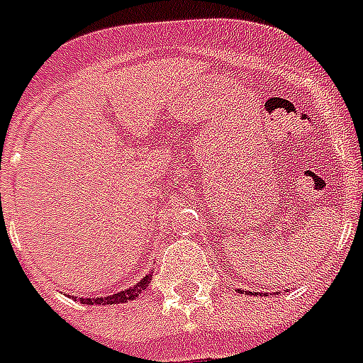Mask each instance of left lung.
I'll return each instance as SVG.
<instances>
[{"instance_id": "8db88e82", "label": "left lung", "mask_w": 363, "mask_h": 363, "mask_svg": "<svg viewBox=\"0 0 363 363\" xmlns=\"http://www.w3.org/2000/svg\"><path fill=\"white\" fill-rule=\"evenodd\" d=\"M248 294V296H252V292H247Z\"/></svg>"}]
</instances>
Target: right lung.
Masks as SVG:
<instances>
[{
  "label": "right lung",
  "instance_id": "right-lung-1",
  "mask_svg": "<svg viewBox=\"0 0 363 363\" xmlns=\"http://www.w3.org/2000/svg\"><path fill=\"white\" fill-rule=\"evenodd\" d=\"M150 279H152V275L148 273L147 277H143L141 281L137 282V284H133V286H130L128 290H122V292L118 294H113V296H107V298H86L82 299L81 298V303H86V305H113V303H125V301H131V299L139 298L145 290H147L148 282H150Z\"/></svg>",
  "mask_w": 363,
  "mask_h": 363
}]
</instances>
